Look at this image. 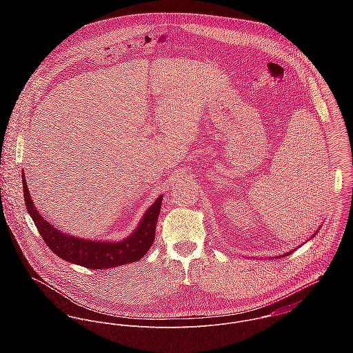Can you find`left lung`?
Segmentation results:
<instances>
[{
    "instance_id": "1",
    "label": "left lung",
    "mask_w": 353,
    "mask_h": 353,
    "mask_svg": "<svg viewBox=\"0 0 353 353\" xmlns=\"http://www.w3.org/2000/svg\"><path fill=\"white\" fill-rule=\"evenodd\" d=\"M288 254H290V252H288ZM283 256H284V255H283Z\"/></svg>"
}]
</instances>
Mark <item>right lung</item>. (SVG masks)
Here are the masks:
<instances>
[{"instance_id": "add662e5", "label": "right lung", "mask_w": 353, "mask_h": 353, "mask_svg": "<svg viewBox=\"0 0 353 353\" xmlns=\"http://www.w3.org/2000/svg\"><path fill=\"white\" fill-rule=\"evenodd\" d=\"M24 202L45 243L59 258L88 269H107L130 262H137L151 249L154 241L156 223L160 213L163 196L157 197L145 212L139 227L126 239L119 242L87 241L61 232L41 216L31 200L26 176L23 174Z\"/></svg>"}]
</instances>
